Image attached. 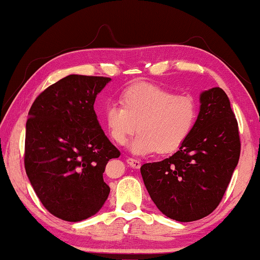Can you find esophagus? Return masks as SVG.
<instances>
[{
    "instance_id": "34e87169",
    "label": "esophagus",
    "mask_w": 260,
    "mask_h": 260,
    "mask_svg": "<svg viewBox=\"0 0 260 260\" xmlns=\"http://www.w3.org/2000/svg\"><path fill=\"white\" fill-rule=\"evenodd\" d=\"M126 162H127V164H128L129 167H132L133 169H140V167H141V162H140L139 159L128 157V158L126 159Z\"/></svg>"
}]
</instances>
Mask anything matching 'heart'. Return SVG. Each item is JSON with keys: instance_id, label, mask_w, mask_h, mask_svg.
I'll return each instance as SVG.
<instances>
[{"instance_id": "1", "label": "heart", "mask_w": 260, "mask_h": 260, "mask_svg": "<svg viewBox=\"0 0 260 260\" xmlns=\"http://www.w3.org/2000/svg\"><path fill=\"white\" fill-rule=\"evenodd\" d=\"M120 103L105 106L104 121L111 139L118 145H123L138 128L128 145L135 155L177 151L192 134L199 114L192 96H179L151 83L126 88Z\"/></svg>"}]
</instances>
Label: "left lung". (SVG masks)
I'll return each mask as SVG.
<instances>
[{"label": "left lung", "instance_id": "1", "mask_svg": "<svg viewBox=\"0 0 260 260\" xmlns=\"http://www.w3.org/2000/svg\"><path fill=\"white\" fill-rule=\"evenodd\" d=\"M192 134L169 158L146 163L141 175L151 200L164 215L191 222L221 203L241 154L238 123L221 88L200 94Z\"/></svg>", "mask_w": 260, "mask_h": 260}]
</instances>
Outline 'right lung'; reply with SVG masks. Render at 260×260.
<instances>
[{
    "mask_svg": "<svg viewBox=\"0 0 260 260\" xmlns=\"http://www.w3.org/2000/svg\"><path fill=\"white\" fill-rule=\"evenodd\" d=\"M110 81L68 75L44 90L28 111L26 175L44 207L61 220L88 219L109 197L103 174L120 151L103 132L93 104Z\"/></svg>",
    "mask_w": 260,
    "mask_h": 260,
    "instance_id": "add662e5",
    "label": "right lung"
}]
</instances>
